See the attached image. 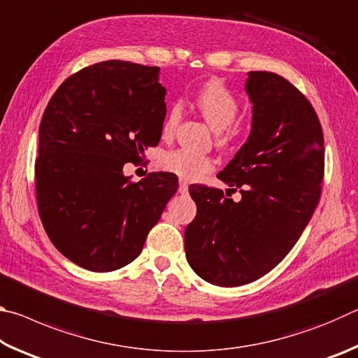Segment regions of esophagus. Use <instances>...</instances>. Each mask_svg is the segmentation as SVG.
Wrapping results in <instances>:
<instances>
[{"label": "esophagus", "instance_id": "esophagus-1", "mask_svg": "<svg viewBox=\"0 0 358 358\" xmlns=\"http://www.w3.org/2000/svg\"><path fill=\"white\" fill-rule=\"evenodd\" d=\"M178 192L180 194H186L187 192V183L185 180H180V183H178Z\"/></svg>", "mask_w": 358, "mask_h": 358}]
</instances>
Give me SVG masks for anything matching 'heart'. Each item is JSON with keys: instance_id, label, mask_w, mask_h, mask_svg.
Segmentation results:
<instances>
[{"instance_id": "obj_1", "label": "heart", "mask_w": 358, "mask_h": 358, "mask_svg": "<svg viewBox=\"0 0 358 358\" xmlns=\"http://www.w3.org/2000/svg\"><path fill=\"white\" fill-rule=\"evenodd\" d=\"M192 104L202 118L216 131V143L226 147L232 141V124L240 113V102L229 92L227 87L217 80L205 83L194 94ZM181 120V106L173 104L167 110L166 120L162 123V137L169 138L175 134ZM159 166L166 172L178 175L183 180L201 178L203 173H208L215 169V161L207 155H196L187 150H171L162 153Z\"/></svg>"}]
</instances>
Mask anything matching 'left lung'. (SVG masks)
I'll list each match as a JSON object with an SVG mask.
<instances>
[{
    "label": "left lung",
    "instance_id": "1",
    "mask_svg": "<svg viewBox=\"0 0 358 358\" xmlns=\"http://www.w3.org/2000/svg\"><path fill=\"white\" fill-rule=\"evenodd\" d=\"M248 76L251 134L217 173L234 187L227 191L241 187V201L216 187L189 189L197 215L185 230L187 264L221 287L243 286L273 270L308 226L322 189L324 134L311 102L275 72Z\"/></svg>",
    "mask_w": 358,
    "mask_h": 358
}]
</instances>
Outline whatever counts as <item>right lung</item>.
I'll use <instances>...</instances> for the list:
<instances>
[{
    "label": "right lung",
    "instance_id": "obj_1",
    "mask_svg": "<svg viewBox=\"0 0 358 358\" xmlns=\"http://www.w3.org/2000/svg\"><path fill=\"white\" fill-rule=\"evenodd\" d=\"M159 68L96 63L66 78L39 126L36 199L48 238L90 271H113L141 254L178 189L173 173L124 177L126 162L161 141L166 88Z\"/></svg>",
    "mask_w": 358,
    "mask_h": 358
}]
</instances>
